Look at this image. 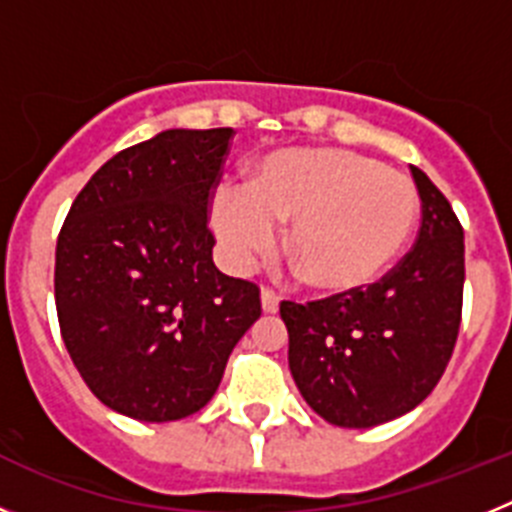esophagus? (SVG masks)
Instances as JSON below:
<instances>
[{
    "label": "esophagus",
    "instance_id": "esophagus-1",
    "mask_svg": "<svg viewBox=\"0 0 512 512\" xmlns=\"http://www.w3.org/2000/svg\"><path fill=\"white\" fill-rule=\"evenodd\" d=\"M261 310H264V312H277L279 310V297L274 295L269 287L261 289Z\"/></svg>",
    "mask_w": 512,
    "mask_h": 512
}]
</instances>
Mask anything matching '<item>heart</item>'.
Returning <instances> with one entry per match:
<instances>
[{"label": "heart", "instance_id": "heart-1", "mask_svg": "<svg viewBox=\"0 0 512 512\" xmlns=\"http://www.w3.org/2000/svg\"><path fill=\"white\" fill-rule=\"evenodd\" d=\"M418 217L410 176L343 148H282L253 164L243 189L220 187L210 225L230 269L248 271L287 223L284 251L320 295L377 282Z\"/></svg>", "mask_w": 512, "mask_h": 512}]
</instances>
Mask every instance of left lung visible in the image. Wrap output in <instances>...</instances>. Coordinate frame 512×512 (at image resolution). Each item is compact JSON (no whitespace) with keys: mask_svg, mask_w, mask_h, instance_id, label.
<instances>
[{"mask_svg":"<svg viewBox=\"0 0 512 512\" xmlns=\"http://www.w3.org/2000/svg\"><path fill=\"white\" fill-rule=\"evenodd\" d=\"M413 182L423 207L418 241L382 282L279 307L297 390L341 428H372L418 408L459 336L464 230L449 200L415 166Z\"/></svg>","mask_w":512,"mask_h":512,"instance_id":"left-lung-1","label":"left lung"}]
</instances>
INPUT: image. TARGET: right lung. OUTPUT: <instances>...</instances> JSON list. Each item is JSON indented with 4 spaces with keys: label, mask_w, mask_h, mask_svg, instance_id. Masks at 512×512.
<instances>
[{
    "label": "right lung",
    "mask_w": 512,
    "mask_h": 512,
    "mask_svg": "<svg viewBox=\"0 0 512 512\" xmlns=\"http://www.w3.org/2000/svg\"><path fill=\"white\" fill-rule=\"evenodd\" d=\"M233 130L171 128L112 156L56 246V310L99 402L143 423L197 413L261 315L259 287L212 261L207 202Z\"/></svg>",
    "instance_id": "1"
}]
</instances>
